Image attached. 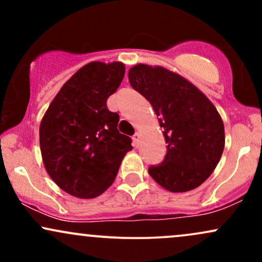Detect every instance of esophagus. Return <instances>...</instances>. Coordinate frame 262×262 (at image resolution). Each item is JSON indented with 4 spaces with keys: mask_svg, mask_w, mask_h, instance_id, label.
I'll list each match as a JSON object with an SVG mask.
<instances>
[{
    "mask_svg": "<svg viewBox=\"0 0 262 262\" xmlns=\"http://www.w3.org/2000/svg\"><path fill=\"white\" fill-rule=\"evenodd\" d=\"M139 141H140V133H135L133 135V144H134V146H139Z\"/></svg>",
    "mask_w": 262,
    "mask_h": 262,
    "instance_id": "esophagus-1",
    "label": "esophagus"
}]
</instances>
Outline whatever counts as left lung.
Here are the masks:
<instances>
[{"instance_id":"8db88e82","label":"left lung","mask_w":262,"mask_h":262,"mask_svg":"<svg viewBox=\"0 0 262 262\" xmlns=\"http://www.w3.org/2000/svg\"><path fill=\"white\" fill-rule=\"evenodd\" d=\"M128 77L151 103L167 143L165 160L150 167V176L170 192L197 188L224 150V123L217 108L193 83L164 66L137 64Z\"/></svg>"}]
</instances>
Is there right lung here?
Instances as JSON below:
<instances>
[{
  "mask_svg": "<svg viewBox=\"0 0 262 262\" xmlns=\"http://www.w3.org/2000/svg\"><path fill=\"white\" fill-rule=\"evenodd\" d=\"M121 61H92L62 85L39 127L41 159L48 175L66 193L89 200L103 193L133 149L117 129L119 116L107 98L124 77Z\"/></svg>",
  "mask_w": 262,
  "mask_h": 262,
  "instance_id": "obj_1",
  "label": "right lung"
}]
</instances>
